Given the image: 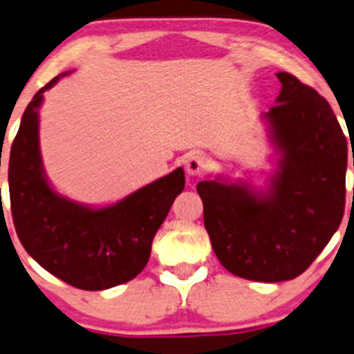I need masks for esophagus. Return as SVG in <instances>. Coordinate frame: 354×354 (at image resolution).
<instances>
[{
	"label": "esophagus",
	"instance_id": "obj_1",
	"mask_svg": "<svg viewBox=\"0 0 354 354\" xmlns=\"http://www.w3.org/2000/svg\"><path fill=\"white\" fill-rule=\"evenodd\" d=\"M185 167H187V173L189 176H200V174H203L207 171L205 159L198 154L188 156V159L185 161Z\"/></svg>",
	"mask_w": 354,
	"mask_h": 354
}]
</instances>
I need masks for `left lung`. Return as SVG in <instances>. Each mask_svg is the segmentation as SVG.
Returning a JSON list of instances; mask_svg holds the SVG:
<instances>
[{"mask_svg": "<svg viewBox=\"0 0 354 354\" xmlns=\"http://www.w3.org/2000/svg\"><path fill=\"white\" fill-rule=\"evenodd\" d=\"M265 120L280 152L266 192L222 178L196 185L218 261L252 281L293 280L343 221L348 142L326 98L290 73ZM354 166V158H353Z\"/></svg>", "mask_w": 354, "mask_h": 354, "instance_id": "1", "label": "left lung"}]
</instances>
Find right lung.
Wrapping results in <instances>:
<instances>
[{
	"label": "right lung",
	"mask_w": 354,
	"mask_h": 354,
	"mask_svg": "<svg viewBox=\"0 0 354 354\" xmlns=\"http://www.w3.org/2000/svg\"><path fill=\"white\" fill-rule=\"evenodd\" d=\"M61 76L37 91L21 117L8 165L11 215L21 245L44 270L76 288L106 290L146 268L152 239L183 192L185 171L178 167L102 208L55 193L40 158L39 109Z\"/></svg>",
	"instance_id": "add662e5"
}]
</instances>
